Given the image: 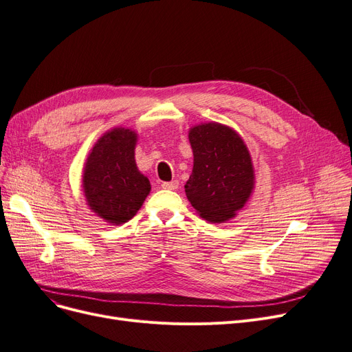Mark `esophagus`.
Here are the masks:
<instances>
[{
	"label": "esophagus",
	"instance_id": "34e87169",
	"mask_svg": "<svg viewBox=\"0 0 352 352\" xmlns=\"http://www.w3.org/2000/svg\"><path fill=\"white\" fill-rule=\"evenodd\" d=\"M161 187L164 190H177L178 188V181H164Z\"/></svg>",
	"mask_w": 352,
	"mask_h": 352
}]
</instances>
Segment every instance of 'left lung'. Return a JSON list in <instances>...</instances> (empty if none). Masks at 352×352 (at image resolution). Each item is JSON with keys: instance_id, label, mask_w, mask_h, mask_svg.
I'll use <instances>...</instances> for the list:
<instances>
[{"instance_id": "left-lung-1", "label": "left lung", "mask_w": 352, "mask_h": 352, "mask_svg": "<svg viewBox=\"0 0 352 352\" xmlns=\"http://www.w3.org/2000/svg\"><path fill=\"white\" fill-rule=\"evenodd\" d=\"M188 138L194 154L188 201L207 221H227L246 204L254 186L248 146L233 129L214 122L194 126Z\"/></svg>"}]
</instances>
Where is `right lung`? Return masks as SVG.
I'll return each mask as SVG.
<instances>
[{
    "instance_id": "right-lung-1",
    "label": "right lung",
    "mask_w": 352,
    "mask_h": 352,
    "mask_svg": "<svg viewBox=\"0 0 352 352\" xmlns=\"http://www.w3.org/2000/svg\"><path fill=\"white\" fill-rule=\"evenodd\" d=\"M136 133L116 128L104 133L89 154L83 188L90 208L103 220L122 224L131 220L151 191L135 164Z\"/></svg>"
}]
</instances>
